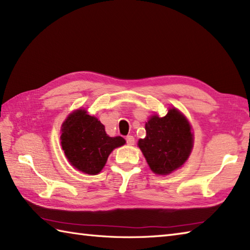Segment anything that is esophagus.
<instances>
[{
    "label": "esophagus",
    "mask_w": 250,
    "mask_h": 250,
    "mask_svg": "<svg viewBox=\"0 0 250 250\" xmlns=\"http://www.w3.org/2000/svg\"><path fill=\"white\" fill-rule=\"evenodd\" d=\"M125 141H126V144H128V145H134V143H135V139L132 135L126 136Z\"/></svg>",
    "instance_id": "esophagus-1"
}]
</instances>
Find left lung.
Returning <instances> with one entry per match:
<instances>
[{
	"mask_svg": "<svg viewBox=\"0 0 250 250\" xmlns=\"http://www.w3.org/2000/svg\"><path fill=\"white\" fill-rule=\"evenodd\" d=\"M146 137L139 147L156 174L167 175L180 167L192 149V133L187 119L172 108L160 117L152 116L145 125Z\"/></svg>",
	"mask_w": 250,
	"mask_h": 250,
	"instance_id": "left-lung-1",
	"label": "left lung"
}]
</instances>
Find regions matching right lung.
<instances>
[{"label":"right lung","instance_id":"obj_1","mask_svg":"<svg viewBox=\"0 0 250 250\" xmlns=\"http://www.w3.org/2000/svg\"><path fill=\"white\" fill-rule=\"evenodd\" d=\"M125 143L124 137H109L105 126L95 118L79 109L68 116L62 125L61 145L74 167L95 175L105 166L109 153Z\"/></svg>","mask_w":250,"mask_h":250}]
</instances>
